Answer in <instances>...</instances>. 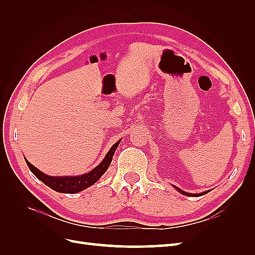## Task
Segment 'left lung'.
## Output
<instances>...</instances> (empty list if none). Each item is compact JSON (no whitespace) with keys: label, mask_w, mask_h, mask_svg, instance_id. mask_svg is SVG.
<instances>
[{"label":"left lung","mask_w":255,"mask_h":255,"mask_svg":"<svg viewBox=\"0 0 255 255\" xmlns=\"http://www.w3.org/2000/svg\"><path fill=\"white\" fill-rule=\"evenodd\" d=\"M172 186L175 188V190H176V191H179L180 194H182V195H184V196H187V197H200V196H203V195L207 194V192H210V191H211V189H210V190H206V191H203V192H200V194H190V192L184 191V190H182L181 188L174 186V185H172Z\"/></svg>","instance_id":"obj_1"}]
</instances>
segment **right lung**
Instances as JSON below:
<instances>
[{"label": "right lung", "instance_id": "1", "mask_svg": "<svg viewBox=\"0 0 255 255\" xmlns=\"http://www.w3.org/2000/svg\"><path fill=\"white\" fill-rule=\"evenodd\" d=\"M121 139H119L115 144L112 145L110 151L107 152L103 160L100 163L96 168L92 169L91 171L84 173L82 175H75V176H51L41 172L39 169H37L35 166H33L29 161L25 158L26 164L29 168V170L34 173L36 177H38L42 183H44L47 186L55 190L57 192H61V194H76L84 189L90 187L91 185H94L100 177H101L107 169H109L113 156L115 154V151L117 150L118 145L120 143Z\"/></svg>", "mask_w": 255, "mask_h": 255}]
</instances>
